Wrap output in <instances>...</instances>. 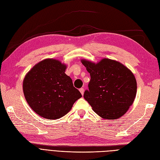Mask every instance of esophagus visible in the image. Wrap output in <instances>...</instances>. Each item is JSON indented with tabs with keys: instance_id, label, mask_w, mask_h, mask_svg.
<instances>
[{
	"instance_id": "1",
	"label": "esophagus",
	"mask_w": 160,
	"mask_h": 160,
	"mask_svg": "<svg viewBox=\"0 0 160 160\" xmlns=\"http://www.w3.org/2000/svg\"><path fill=\"white\" fill-rule=\"evenodd\" d=\"M79 91L81 92V95H83V94H84V89H83V88H81V89H79Z\"/></svg>"
}]
</instances>
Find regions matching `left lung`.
<instances>
[{"label":"left lung","instance_id":"obj_1","mask_svg":"<svg viewBox=\"0 0 160 160\" xmlns=\"http://www.w3.org/2000/svg\"><path fill=\"white\" fill-rule=\"evenodd\" d=\"M91 75L84 98L105 119H118L133 104L137 82L133 72L120 62L104 58L98 62L81 60Z\"/></svg>","mask_w":160,"mask_h":160}]
</instances>
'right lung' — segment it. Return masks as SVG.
Returning a JSON list of instances; mask_svg holds the SVG:
<instances>
[{"label": "right lung", "instance_id": "obj_1", "mask_svg": "<svg viewBox=\"0 0 160 160\" xmlns=\"http://www.w3.org/2000/svg\"><path fill=\"white\" fill-rule=\"evenodd\" d=\"M67 65L54 59L38 62L26 74L22 90L30 108L41 117L57 119L69 112L82 95L65 74Z\"/></svg>", "mask_w": 160, "mask_h": 160}]
</instances>
